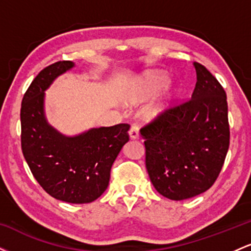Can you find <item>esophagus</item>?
Masks as SVG:
<instances>
[{
  "label": "esophagus",
  "mask_w": 251,
  "mask_h": 251,
  "mask_svg": "<svg viewBox=\"0 0 251 251\" xmlns=\"http://www.w3.org/2000/svg\"><path fill=\"white\" fill-rule=\"evenodd\" d=\"M139 135V127L137 125H132L131 128H129V138L131 139H138Z\"/></svg>",
  "instance_id": "1"
}]
</instances>
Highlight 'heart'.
I'll return each instance as SVG.
<instances>
[{
	"mask_svg": "<svg viewBox=\"0 0 251 251\" xmlns=\"http://www.w3.org/2000/svg\"><path fill=\"white\" fill-rule=\"evenodd\" d=\"M169 80L168 77L163 74H158V73H153V74H149L146 75L144 79L140 81L139 85L137 86L133 89V92L131 93V101L133 103L144 101L148 98L154 96L155 93L160 91V89L165 87L168 85ZM172 101V93L169 94V97L166 98V100L159 105H157L155 107L151 109L150 113L151 114H159L162 112L165 111L166 108L171 105Z\"/></svg>",
	"mask_w": 251,
	"mask_h": 251,
	"instance_id": "1",
	"label": "heart"
}]
</instances>
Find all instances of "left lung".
Masks as SVG:
<instances>
[{
  "label": "left lung",
  "instance_id": "left-lung-1",
  "mask_svg": "<svg viewBox=\"0 0 251 251\" xmlns=\"http://www.w3.org/2000/svg\"><path fill=\"white\" fill-rule=\"evenodd\" d=\"M194 65L197 82L191 99L166 108L140 129L150 179L172 201L211 188L230 143L226 91L203 65Z\"/></svg>",
  "mask_w": 251,
  "mask_h": 251
}]
</instances>
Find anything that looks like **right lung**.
I'll use <instances>...</instances> for the list:
<instances>
[{"mask_svg": "<svg viewBox=\"0 0 251 251\" xmlns=\"http://www.w3.org/2000/svg\"><path fill=\"white\" fill-rule=\"evenodd\" d=\"M74 66L57 61L37 74L21 103V148L31 174L56 200L91 203L108 186L111 168L128 142V124L92 128L75 137L60 134L46 122L45 91L53 80Z\"/></svg>", "mask_w": 251, "mask_h": 251, "instance_id": "add662e5", "label": "right lung"}]
</instances>
